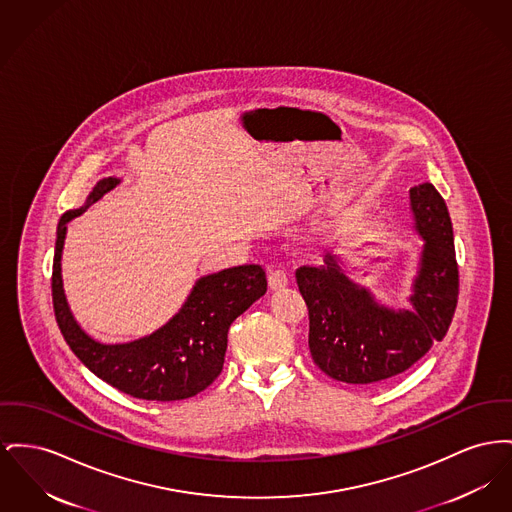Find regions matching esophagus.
<instances>
[{
  "label": "esophagus",
  "mask_w": 512,
  "mask_h": 512,
  "mask_svg": "<svg viewBox=\"0 0 512 512\" xmlns=\"http://www.w3.org/2000/svg\"><path fill=\"white\" fill-rule=\"evenodd\" d=\"M288 286V274L284 271H271L269 274V288L271 290H282Z\"/></svg>",
  "instance_id": "esophagus-1"
}]
</instances>
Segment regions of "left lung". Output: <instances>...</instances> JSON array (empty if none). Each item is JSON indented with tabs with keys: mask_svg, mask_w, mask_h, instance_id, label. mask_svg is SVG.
<instances>
[{
	"mask_svg": "<svg viewBox=\"0 0 512 512\" xmlns=\"http://www.w3.org/2000/svg\"><path fill=\"white\" fill-rule=\"evenodd\" d=\"M421 245L410 309H392L354 280L340 257L300 267L296 280L309 309V350L332 379L371 385L404 373L445 338L458 300L451 216L431 183L410 189Z\"/></svg>",
	"mask_w": 512,
	"mask_h": 512,
	"instance_id": "8db88e82",
	"label": "left lung"
}]
</instances>
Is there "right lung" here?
Returning a JSON list of instances; mask_svg holds the SVG:
<instances>
[{
    "mask_svg": "<svg viewBox=\"0 0 512 512\" xmlns=\"http://www.w3.org/2000/svg\"><path fill=\"white\" fill-rule=\"evenodd\" d=\"M120 183V178L114 176L98 181L83 207L67 211L60 218L52 274L56 321L73 354L108 385L133 398L183 400L205 391L220 375L228 348V329L245 309L265 296L267 276L259 265H241L201 276L180 311L158 331L121 344L94 340L69 309L61 280V253L67 224Z\"/></svg>",
    "mask_w": 512,
    "mask_h": 512,
    "instance_id": "right-lung-1",
    "label": "right lung"
}]
</instances>
